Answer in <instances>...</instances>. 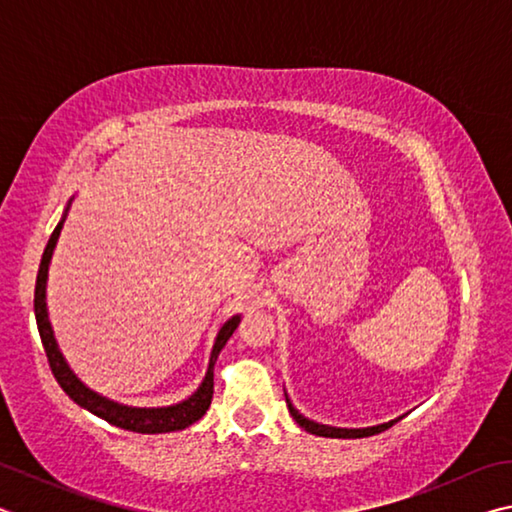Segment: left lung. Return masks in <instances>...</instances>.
I'll use <instances>...</instances> for the list:
<instances>
[{"label":"left lung","mask_w":512,"mask_h":512,"mask_svg":"<svg viewBox=\"0 0 512 512\" xmlns=\"http://www.w3.org/2000/svg\"><path fill=\"white\" fill-rule=\"evenodd\" d=\"M287 406H289V413L293 415V420H296L302 429L309 433H316V436H323V438H368V436H375V433L386 431L388 427H393V424L397 422V420H393V422L379 424V427H368V429H334V427H325V424H316L307 418H302V415L289 404V400H287Z\"/></svg>","instance_id":"left-lung-1"}]
</instances>
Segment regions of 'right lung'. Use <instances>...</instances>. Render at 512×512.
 <instances>
[{
  "label": "right lung",
  "mask_w": 512,
  "mask_h": 512,
  "mask_svg": "<svg viewBox=\"0 0 512 512\" xmlns=\"http://www.w3.org/2000/svg\"><path fill=\"white\" fill-rule=\"evenodd\" d=\"M60 228H63V221L56 225L54 232H51L45 253H42L40 268H38V280H36V298H33L40 339H42V345H45L49 368H51V372H54V377L60 384V388H63V391L72 397L76 404H81L83 409H88L90 413L99 415V418H103L110 424H115V427L135 431V433L180 431V429L189 427V424H194L196 420H201L205 411L210 409L212 395H214V361H216V357H219V352L223 350V345L228 343L232 332L237 329L239 316L230 318L228 323L221 327L219 336H216L207 375L203 379L201 388H198V391L189 397V400L180 402L176 406H164V409H131V406H121V404L110 402V400H106V397L92 393L90 388H85L81 381L72 375V370L67 368L63 354L58 352V345L54 341V332H51L49 316H47V302H45V284H47L49 259H51V253H54Z\"/></svg>",
  "instance_id": "add662e5"
}]
</instances>
